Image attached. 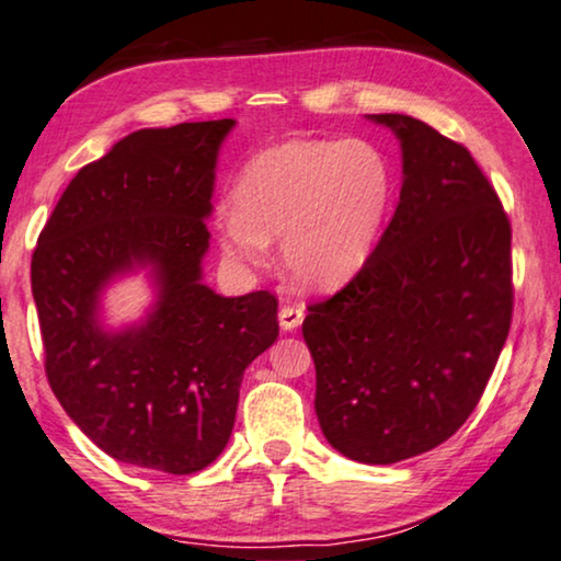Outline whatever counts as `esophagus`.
<instances>
[{
    "instance_id": "1",
    "label": "esophagus",
    "mask_w": 561,
    "mask_h": 561,
    "mask_svg": "<svg viewBox=\"0 0 561 561\" xmlns=\"http://www.w3.org/2000/svg\"><path fill=\"white\" fill-rule=\"evenodd\" d=\"M304 314H307V311H304V304H283L280 311H278L280 330H286V332L298 330V327H301V322H304Z\"/></svg>"
}]
</instances>
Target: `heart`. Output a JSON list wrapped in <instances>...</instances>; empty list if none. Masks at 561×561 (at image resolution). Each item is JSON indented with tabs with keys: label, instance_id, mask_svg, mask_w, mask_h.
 <instances>
[{
	"label": "heart",
	"instance_id": "obj_1",
	"mask_svg": "<svg viewBox=\"0 0 561 561\" xmlns=\"http://www.w3.org/2000/svg\"><path fill=\"white\" fill-rule=\"evenodd\" d=\"M391 201V172L366 141L290 138L257 151L218 214L221 247L237 263L280 243L288 278L309 290L345 286L374 252Z\"/></svg>",
	"mask_w": 561,
	"mask_h": 561
}]
</instances>
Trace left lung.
<instances>
[{"mask_svg": "<svg viewBox=\"0 0 561 561\" xmlns=\"http://www.w3.org/2000/svg\"><path fill=\"white\" fill-rule=\"evenodd\" d=\"M402 193L355 278L309 304L314 410L360 463L446 443L482 399L513 322L511 221L467 147L399 113Z\"/></svg>", "mask_w": 561, "mask_h": 561, "instance_id": "obj_1", "label": "left lung"}]
</instances>
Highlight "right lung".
<instances>
[{"label":"right lung","instance_id":"obj_1","mask_svg":"<svg viewBox=\"0 0 561 561\" xmlns=\"http://www.w3.org/2000/svg\"><path fill=\"white\" fill-rule=\"evenodd\" d=\"M234 121L144 128L77 172L31 263L46 376L87 438L134 467L193 474L227 448L244 368L278 337L271 290L227 298L201 280L216 154ZM151 264L144 325L105 333L96 298Z\"/></svg>","mask_w":561,"mask_h":561}]
</instances>
